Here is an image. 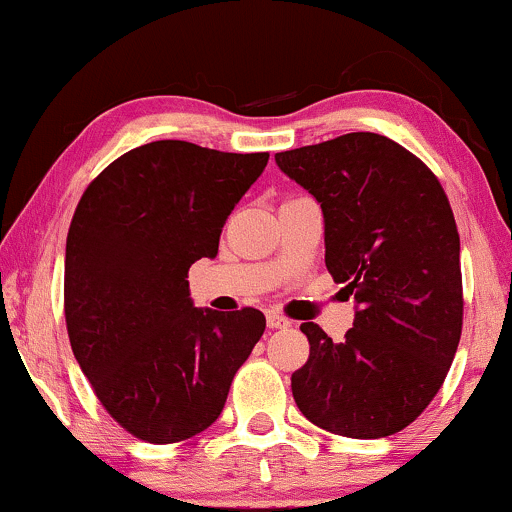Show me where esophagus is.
<instances>
[{"label":"esophagus","instance_id":"obj_1","mask_svg":"<svg viewBox=\"0 0 512 512\" xmlns=\"http://www.w3.org/2000/svg\"><path fill=\"white\" fill-rule=\"evenodd\" d=\"M267 327L269 330H286V327H291V322L276 313H267Z\"/></svg>","mask_w":512,"mask_h":512}]
</instances>
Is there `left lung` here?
<instances>
[{"label": "left lung", "mask_w": 512, "mask_h": 512, "mask_svg": "<svg viewBox=\"0 0 512 512\" xmlns=\"http://www.w3.org/2000/svg\"><path fill=\"white\" fill-rule=\"evenodd\" d=\"M274 158L320 204L325 264L356 301L342 342L301 325L310 356L291 375L293 399L337 436H392L431 404L460 344V236L448 197L383 134L351 132Z\"/></svg>", "instance_id": "8db88e82"}]
</instances>
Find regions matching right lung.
Masks as SVG:
<instances>
[{"label": "right lung", "instance_id": "1", "mask_svg": "<svg viewBox=\"0 0 512 512\" xmlns=\"http://www.w3.org/2000/svg\"><path fill=\"white\" fill-rule=\"evenodd\" d=\"M267 161L151 142L110 163L74 211L69 342L105 411L146 443H178L214 424L260 342V310L195 308L187 272L214 260L223 223Z\"/></svg>", "mask_w": 512, "mask_h": 512}]
</instances>
